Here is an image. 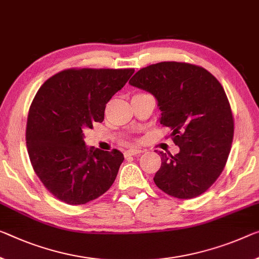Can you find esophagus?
<instances>
[{
	"label": "esophagus",
	"instance_id": "obj_1",
	"mask_svg": "<svg viewBox=\"0 0 259 259\" xmlns=\"http://www.w3.org/2000/svg\"><path fill=\"white\" fill-rule=\"evenodd\" d=\"M142 150L141 149H137V148H131L128 150H126L125 152V156H134V155H138V154H141Z\"/></svg>",
	"mask_w": 259,
	"mask_h": 259
}]
</instances>
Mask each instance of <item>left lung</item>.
<instances>
[{
	"label": "left lung",
	"instance_id": "8db88e82",
	"mask_svg": "<svg viewBox=\"0 0 259 259\" xmlns=\"http://www.w3.org/2000/svg\"><path fill=\"white\" fill-rule=\"evenodd\" d=\"M130 84L148 91L172 131L176 155L161 154L154 182L171 197L191 199L207 191L224 170L232 148L234 118L220 82L202 67L164 61L145 67Z\"/></svg>",
	"mask_w": 259,
	"mask_h": 259
}]
</instances>
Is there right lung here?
<instances>
[{
  "instance_id": "obj_1",
  "label": "right lung",
  "mask_w": 259,
  "mask_h": 259,
  "mask_svg": "<svg viewBox=\"0 0 259 259\" xmlns=\"http://www.w3.org/2000/svg\"><path fill=\"white\" fill-rule=\"evenodd\" d=\"M133 73L132 68H70L38 90L27 116V153L38 178L59 200L87 204L113 184L124 155L88 148L83 130L104 120L106 103Z\"/></svg>"
}]
</instances>
